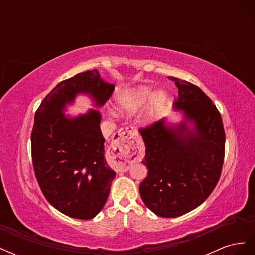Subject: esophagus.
Masks as SVG:
<instances>
[{
	"instance_id": "1",
	"label": "esophagus",
	"mask_w": 255,
	"mask_h": 255,
	"mask_svg": "<svg viewBox=\"0 0 255 255\" xmlns=\"http://www.w3.org/2000/svg\"><path fill=\"white\" fill-rule=\"evenodd\" d=\"M137 136L138 134L136 133V130L133 129V128H120L114 135L111 144V154L116 171H128L130 163L136 159Z\"/></svg>"
}]
</instances>
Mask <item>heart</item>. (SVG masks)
Here are the masks:
<instances>
[{
	"label": "heart",
	"mask_w": 255,
	"mask_h": 255,
	"mask_svg": "<svg viewBox=\"0 0 255 255\" xmlns=\"http://www.w3.org/2000/svg\"><path fill=\"white\" fill-rule=\"evenodd\" d=\"M153 97V91L146 86H140L130 92H122L116 99L118 111L123 114H133L140 109ZM166 94L159 91L154 97V102L156 105L164 104L166 101Z\"/></svg>",
	"instance_id": "heart-1"
}]
</instances>
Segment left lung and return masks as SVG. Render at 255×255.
Instances as JSON below:
<instances>
[{
  "label": "left lung",
  "instance_id": "left-lung-1",
  "mask_svg": "<svg viewBox=\"0 0 255 255\" xmlns=\"http://www.w3.org/2000/svg\"><path fill=\"white\" fill-rule=\"evenodd\" d=\"M179 89L173 104L179 123L165 117L139 132L145 144L140 183L143 203L159 217L173 218L201 205L217 185L225 158L226 135L220 113L196 85L169 78Z\"/></svg>",
  "mask_w": 255,
  "mask_h": 255
}]
</instances>
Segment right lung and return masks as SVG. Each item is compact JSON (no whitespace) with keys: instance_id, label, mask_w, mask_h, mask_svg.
<instances>
[{"instance_id":"right-lung-1","label":"right lung","mask_w":255,"mask_h":255,"mask_svg":"<svg viewBox=\"0 0 255 255\" xmlns=\"http://www.w3.org/2000/svg\"><path fill=\"white\" fill-rule=\"evenodd\" d=\"M97 69L58 83L35 114L32 130L34 171L49 203L69 217L88 220L102 210L116 172L107 166L100 122L101 113L89 109L70 117L66 107L78 95L101 107L114 91Z\"/></svg>"}]
</instances>
